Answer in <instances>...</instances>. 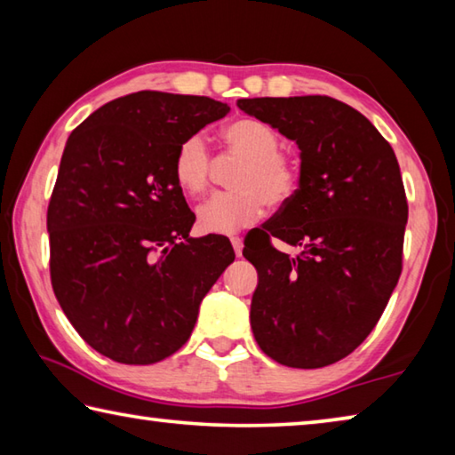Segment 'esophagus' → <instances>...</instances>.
<instances>
[{"mask_svg": "<svg viewBox=\"0 0 455 455\" xmlns=\"http://www.w3.org/2000/svg\"><path fill=\"white\" fill-rule=\"evenodd\" d=\"M230 243H233V249L236 252V257L243 255V238L241 236H233L230 238Z\"/></svg>", "mask_w": 455, "mask_h": 455, "instance_id": "obj_1", "label": "esophagus"}]
</instances>
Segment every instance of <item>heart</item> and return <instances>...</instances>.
<instances>
[{
	"mask_svg": "<svg viewBox=\"0 0 455 455\" xmlns=\"http://www.w3.org/2000/svg\"><path fill=\"white\" fill-rule=\"evenodd\" d=\"M225 150L243 158L233 174L235 190L212 195L198 206V227L204 233L228 235L257 222L267 204L281 209L295 198L301 187V164L281 150V134L265 120L238 118L222 128ZM212 156L203 134H190L179 144L172 160V174L190 196L209 188Z\"/></svg>",
	"mask_w": 455,
	"mask_h": 455,
	"instance_id": "b5f03b06",
	"label": "heart"
}]
</instances>
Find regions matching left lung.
I'll return each mask as SVG.
<instances>
[{
  "label": "left lung",
  "instance_id": "obj_1",
  "mask_svg": "<svg viewBox=\"0 0 455 455\" xmlns=\"http://www.w3.org/2000/svg\"><path fill=\"white\" fill-rule=\"evenodd\" d=\"M236 106L301 150L295 198L244 238L243 255L259 273L252 333L281 365L337 363L371 333L402 275L407 198L395 152L335 98H244ZM275 237L302 252L287 256Z\"/></svg>",
  "mask_w": 455,
  "mask_h": 455
}]
</instances>
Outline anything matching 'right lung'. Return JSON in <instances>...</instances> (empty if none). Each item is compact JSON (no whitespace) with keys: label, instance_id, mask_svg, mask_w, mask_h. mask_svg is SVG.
I'll return each mask as SVG.
<instances>
[{"label":"right lung","instance_id":"obj_1","mask_svg":"<svg viewBox=\"0 0 455 455\" xmlns=\"http://www.w3.org/2000/svg\"><path fill=\"white\" fill-rule=\"evenodd\" d=\"M227 112L206 96L142 90L68 138L48 204L50 279L68 321L104 357H171L235 260L227 236H188L196 217L172 174L184 138Z\"/></svg>","mask_w":455,"mask_h":455}]
</instances>
